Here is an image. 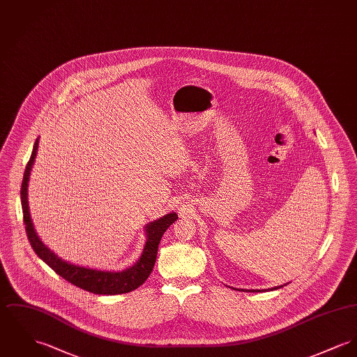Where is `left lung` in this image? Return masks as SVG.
<instances>
[{
  "label": "left lung",
  "instance_id": "8db88e82",
  "mask_svg": "<svg viewBox=\"0 0 357 357\" xmlns=\"http://www.w3.org/2000/svg\"><path fill=\"white\" fill-rule=\"evenodd\" d=\"M280 287H282V285H280ZM280 287H275V288H271V291H272V289H278V288H280ZM239 291H249V289H239ZM252 291L255 292V291H264V289H250V292H252Z\"/></svg>",
  "mask_w": 357,
  "mask_h": 357
}]
</instances>
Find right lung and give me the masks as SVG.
<instances>
[{"label":"right lung","instance_id":"add662e5","mask_svg":"<svg viewBox=\"0 0 357 357\" xmlns=\"http://www.w3.org/2000/svg\"><path fill=\"white\" fill-rule=\"evenodd\" d=\"M39 139L33 144V150L31 154V158L25 167L23 184H22V207H23V216H24L25 231L26 237L35 250V253L47 264L48 266L56 272L59 276H62L69 283L77 285L85 291H89L97 295H118L126 294L137 289L139 285H142L146 279L150 276L155 259H157V250L160 241L167 231V227L174 223L178 216L176 213L167 214L151 223H149L146 230V245L143 248L142 255L139 260L135 262L132 266L121 271V272H111V271H98L91 269L79 265H74L70 262L62 260L58 257L54 252H51L47 246L38 237L28 207V181H29V173L32 165L35 162V157L38 153Z\"/></svg>","mask_w":357,"mask_h":357}]
</instances>
